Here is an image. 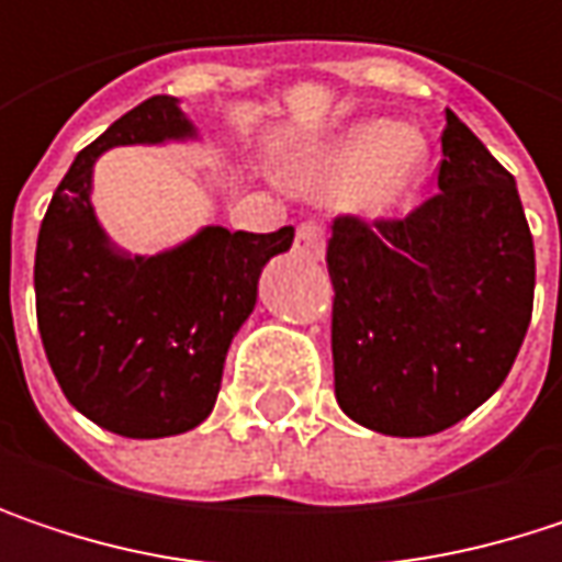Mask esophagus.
<instances>
[{
	"label": "esophagus",
	"mask_w": 562,
	"mask_h": 562,
	"mask_svg": "<svg viewBox=\"0 0 562 562\" xmlns=\"http://www.w3.org/2000/svg\"><path fill=\"white\" fill-rule=\"evenodd\" d=\"M295 250L302 257H312V260H322L325 257V234L315 221H305L299 231H295Z\"/></svg>",
	"instance_id": "34e87169"
}]
</instances>
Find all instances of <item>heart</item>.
I'll list each match as a JSON object with an SVG mask.
<instances>
[{
  "label": "heart",
  "instance_id": "obj_1",
  "mask_svg": "<svg viewBox=\"0 0 562 562\" xmlns=\"http://www.w3.org/2000/svg\"><path fill=\"white\" fill-rule=\"evenodd\" d=\"M429 162L426 143L393 120L348 130L302 178L315 194H341L358 184L355 204L368 217L400 214L419 191Z\"/></svg>",
  "mask_w": 562,
  "mask_h": 562
}]
</instances>
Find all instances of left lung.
I'll use <instances>...</instances> for the list:
<instances>
[{"mask_svg":"<svg viewBox=\"0 0 562 562\" xmlns=\"http://www.w3.org/2000/svg\"><path fill=\"white\" fill-rule=\"evenodd\" d=\"M338 406L384 436H432L505 384L533 312V237L514 175L446 110L439 194L403 221L335 217Z\"/></svg>","mask_w":562,"mask_h":562,"instance_id":"obj_1","label":"left lung"}]
</instances>
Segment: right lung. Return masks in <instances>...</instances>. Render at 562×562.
Listing matches in <instances>:
<instances>
[{"mask_svg": "<svg viewBox=\"0 0 562 562\" xmlns=\"http://www.w3.org/2000/svg\"><path fill=\"white\" fill-rule=\"evenodd\" d=\"M194 136L175 97L143 100L77 153L38 231L35 308L48 364L74 409L126 439L178 436L207 419L260 273L295 237L292 227H201L156 257L116 250L93 214V162L113 146Z\"/></svg>", "mask_w": 562, "mask_h": 562, "instance_id": "obj_1", "label": "right lung"}]
</instances>
